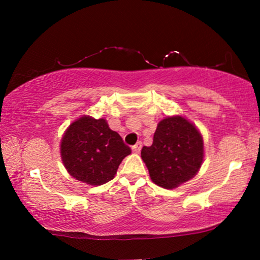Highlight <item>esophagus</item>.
Listing matches in <instances>:
<instances>
[{
    "label": "esophagus",
    "instance_id": "obj_1",
    "mask_svg": "<svg viewBox=\"0 0 260 260\" xmlns=\"http://www.w3.org/2000/svg\"><path fill=\"white\" fill-rule=\"evenodd\" d=\"M141 149H142V143H141V142H137L136 144L133 145V151L136 152V154H137V152L141 151Z\"/></svg>",
    "mask_w": 260,
    "mask_h": 260
}]
</instances>
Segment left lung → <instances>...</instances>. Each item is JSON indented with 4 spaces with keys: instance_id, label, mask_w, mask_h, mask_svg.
I'll return each mask as SVG.
<instances>
[{
    "instance_id": "obj_1",
    "label": "left lung",
    "mask_w": 260,
    "mask_h": 260,
    "mask_svg": "<svg viewBox=\"0 0 260 260\" xmlns=\"http://www.w3.org/2000/svg\"><path fill=\"white\" fill-rule=\"evenodd\" d=\"M142 159L152 182L173 189L190 180L204 159V141L183 117H168L158 123L150 147H143Z\"/></svg>"
}]
</instances>
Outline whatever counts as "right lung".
Wrapping results in <instances>:
<instances>
[{
	"instance_id": "obj_1",
	"label": "right lung",
	"mask_w": 260,
	"mask_h": 260,
	"mask_svg": "<svg viewBox=\"0 0 260 260\" xmlns=\"http://www.w3.org/2000/svg\"><path fill=\"white\" fill-rule=\"evenodd\" d=\"M61 158L66 169L81 182L101 186L115 177L123 158L131 154L105 119L81 117L71 124L61 141Z\"/></svg>"
}]
</instances>
